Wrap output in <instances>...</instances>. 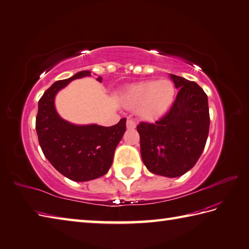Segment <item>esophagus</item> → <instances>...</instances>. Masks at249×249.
I'll return each instance as SVG.
<instances>
[{
  "instance_id": "esophagus-1",
  "label": "esophagus",
  "mask_w": 249,
  "mask_h": 249,
  "mask_svg": "<svg viewBox=\"0 0 249 249\" xmlns=\"http://www.w3.org/2000/svg\"><path fill=\"white\" fill-rule=\"evenodd\" d=\"M136 127V124L135 122H133L132 119H127L126 120V129L129 130H134Z\"/></svg>"
}]
</instances>
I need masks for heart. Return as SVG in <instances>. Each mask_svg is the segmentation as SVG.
I'll return each instance as SVG.
<instances>
[{"label": "heart", "instance_id": "1", "mask_svg": "<svg viewBox=\"0 0 249 249\" xmlns=\"http://www.w3.org/2000/svg\"><path fill=\"white\" fill-rule=\"evenodd\" d=\"M176 87L170 79H152L127 87L124 91L122 100L127 109H136L140 118L153 122L170 110Z\"/></svg>", "mask_w": 249, "mask_h": 249}]
</instances>
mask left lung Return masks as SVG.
<instances>
[{"instance_id": "8db88e82", "label": "left lung", "mask_w": 249, "mask_h": 249, "mask_svg": "<svg viewBox=\"0 0 249 249\" xmlns=\"http://www.w3.org/2000/svg\"><path fill=\"white\" fill-rule=\"evenodd\" d=\"M176 100L155 124L140 123L141 158L146 169L160 176H182L196 164L210 131V111L205 92L196 83L170 74Z\"/></svg>"}]
</instances>
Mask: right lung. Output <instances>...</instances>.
Returning a JSON list of instances; mask_svg holds the SVG:
<instances>
[{
    "label": "right lung",
    "instance_id": "1",
    "mask_svg": "<svg viewBox=\"0 0 249 249\" xmlns=\"http://www.w3.org/2000/svg\"><path fill=\"white\" fill-rule=\"evenodd\" d=\"M91 76V71L77 72L57 80L38 102L36 129L45 157L65 177L76 182L90 181L108 173L114 152L125 132V118L112 126L95 124H75L63 119L55 109V96L72 80ZM102 83V76L97 77Z\"/></svg>",
    "mask_w": 249,
    "mask_h": 249
}]
</instances>
